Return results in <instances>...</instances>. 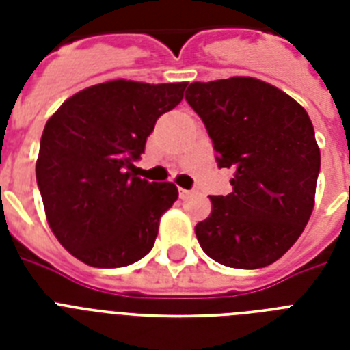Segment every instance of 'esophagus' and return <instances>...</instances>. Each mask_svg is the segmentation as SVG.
Here are the masks:
<instances>
[{
    "label": "esophagus",
    "instance_id": "34e87169",
    "mask_svg": "<svg viewBox=\"0 0 350 350\" xmlns=\"http://www.w3.org/2000/svg\"><path fill=\"white\" fill-rule=\"evenodd\" d=\"M191 196V191H185V189H180V198L181 200H185V198Z\"/></svg>",
    "mask_w": 350,
    "mask_h": 350
}]
</instances>
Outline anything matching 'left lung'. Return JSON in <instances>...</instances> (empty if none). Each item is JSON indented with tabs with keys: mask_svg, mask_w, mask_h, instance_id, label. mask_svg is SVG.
<instances>
[{
	"mask_svg": "<svg viewBox=\"0 0 350 350\" xmlns=\"http://www.w3.org/2000/svg\"><path fill=\"white\" fill-rule=\"evenodd\" d=\"M187 103L205 123L232 192L211 196L196 225L203 252L225 267L261 269L304 232L314 207L320 148L298 101L261 79L234 76L189 85Z\"/></svg>",
	"mask_w": 350,
	"mask_h": 350,
	"instance_id": "obj_1",
	"label": "left lung"
}]
</instances>
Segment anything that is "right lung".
I'll list each match as a JSON object with an SVG mask.
<instances>
[{"label":"right lung","mask_w":350,"mask_h":350,"mask_svg":"<svg viewBox=\"0 0 350 350\" xmlns=\"http://www.w3.org/2000/svg\"><path fill=\"white\" fill-rule=\"evenodd\" d=\"M185 87L114 79L79 90L46 121L36 180L46 221L74 258L116 269L150 252L178 189L137 178L134 161Z\"/></svg>","instance_id":"add662e5"}]
</instances>
